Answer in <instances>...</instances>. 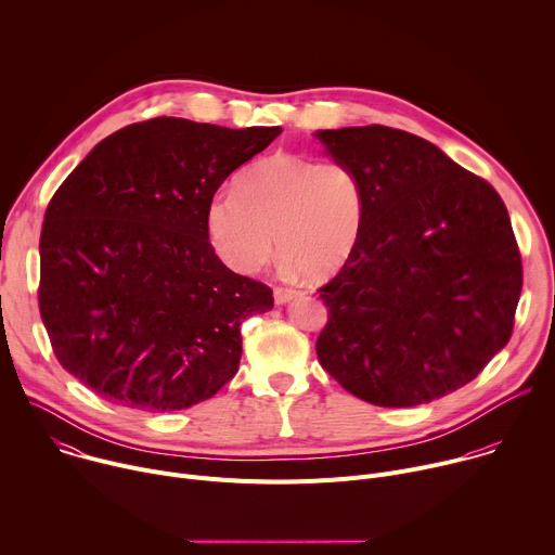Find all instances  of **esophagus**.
Masks as SVG:
<instances>
[{"mask_svg":"<svg viewBox=\"0 0 555 555\" xmlns=\"http://www.w3.org/2000/svg\"><path fill=\"white\" fill-rule=\"evenodd\" d=\"M298 292L296 289H285V287H274V302L276 305H283V302H289L292 298H296Z\"/></svg>","mask_w":555,"mask_h":555,"instance_id":"34e87169","label":"esophagus"}]
</instances>
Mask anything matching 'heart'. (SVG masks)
Segmentation results:
<instances>
[{
  "label": "heart",
  "mask_w": 555,
  "mask_h": 555,
  "mask_svg": "<svg viewBox=\"0 0 555 555\" xmlns=\"http://www.w3.org/2000/svg\"><path fill=\"white\" fill-rule=\"evenodd\" d=\"M364 191L356 171L334 157L307 160L272 153L246 167L234 193L212 197L206 225L219 259L234 272L261 270L276 246L289 274H336L356 253Z\"/></svg>",
  "instance_id": "heart-1"
}]
</instances>
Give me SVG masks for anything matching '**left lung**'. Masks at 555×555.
Wrapping results in <instances>:
<instances>
[{"instance_id":"obj_1","label":"left lung","mask_w":555,"mask_h":555,"mask_svg":"<svg viewBox=\"0 0 555 555\" xmlns=\"http://www.w3.org/2000/svg\"><path fill=\"white\" fill-rule=\"evenodd\" d=\"M364 191L360 242L323 285V369L386 409L465 386L509 343L520 253L499 193L433 142L369 125L315 131Z\"/></svg>"}]
</instances>
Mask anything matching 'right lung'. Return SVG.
I'll return each instance as SVG.
<instances>
[{
  "label": "right lung",
  "mask_w": 555,
  "mask_h": 555,
  "mask_svg": "<svg viewBox=\"0 0 555 555\" xmlns=\"http://www.w3.org/2000/svg\"><path fill=\"white\" fill-rule=\"evenodd\" d=\"M281 127L151 118L101 140L48 204L39 309L61 366L146 413L199 404L242 360V323L272 289L208 242L221 182Z\"/></svg>",
  "instance_id": "1"
}]
</instances>
